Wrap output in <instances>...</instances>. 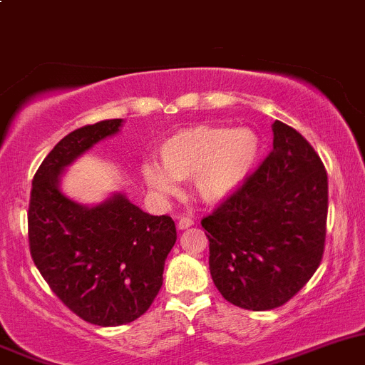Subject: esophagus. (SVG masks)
Masks as SVG:
<instances>
[{"label": "esophagus", "mask_w": 365, "mask_h": 365, "mask_svg": "<svg viewBox=\"0 0 365 365\" xmlns=\"http://www.w3.org/2000/svg\"><path fill=\"white\" fill-rule=\"evenodd\" d=\"M193 225V220L190 217H180L179 222H177V227L179 229H188Z\"/></svg>", "instance_id": "34e87169"}]
</instances>
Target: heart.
<instances>
[{
  "label": "heart",
  "mask_w": 365,
  "mask_h": 365,
  "mask_svg": "<svg viewBox=\"0 0 365 365\" xmlns=\"http://www.w3.org/2000/svg\"><path fill=\"white\" fill-rule=\"evenodd\" d=\"M259 155V140L249 128L197 125L172 134L159 147L165 170L145 163L148 188L163 197L177 193V180L193 177L197 197L218 204L235 195L251 177Z\"/></svg>",
  "instance_id": "heart-1"
}]
</instances>
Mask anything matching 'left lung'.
I'll list each match as a JSON object with an SVG mask.
<instances>
[{"mask_svg":"<svg viewBox=\"0 0 365 365\" xmlns=\"http://www.w3.org/2000/svg\"><path fill=\"white\" fill-rule=\"evenodd\" d=\"M272 150L235 195L200 220L224 299L272 310L308 283L324 255L328 175L310 143L274 121Z\"/></svg>","mask_w":365,"mask_h":365,"instance_id":"left-lung-1","label":"left lung"}]
</instances>
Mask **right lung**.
Returning a JSON list of instances; mask_svg holds the SVG:
<instances>
[{"label": "right lung", "instance_id": "obj_1", "mask_svg": "<svg viewBox=\"0 0 365 365\" xmlns=\"http://www.w3.org/2000/svg\"><path fill=\"white\" fill-rule=\"evenodd\" d=\"M121 120L76 128L44 158L32 180L30 255L55 296L96 326L136 321L154 303L177 240L168 215L145 213L121 193L81 206L58 188L69 163L120 130Z\"/></svg>", "mask_w": 365, "mask_h": 365}]
</instances>
